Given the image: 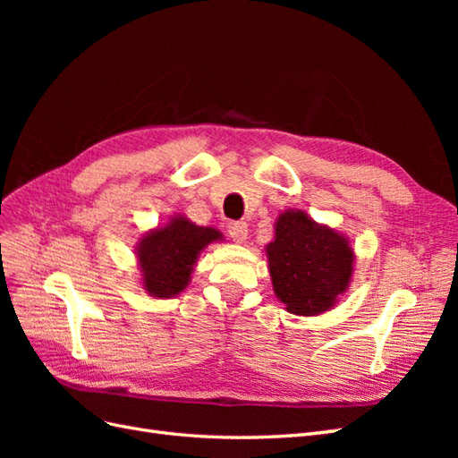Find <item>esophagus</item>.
<instances>
[{"label":"esophagus","mask_w":458,"mask_h":458,"mask_svg":"<svg viewBox=\"0 0 458 458\" xmlns=\"http://www.w3.org/2000/svg\"><path fill=\"white\" fill-rule=\"evenodd\" d=\"M227 233L234 242H244L248 237V225L244 224V221H229Z\"/></svg>","instance_id":"esophagus-1"}]
</instances>
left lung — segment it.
Here are the masks:
<instances>
[{
	"label": "left lung",
	"instance_id": "obj_1",
	"mask_svg": "<svg viewBox=\"0 0 458 458\" xmlns=\"http://www.w3.org/2000/svg\"><path fill=\"white\" fill-rule=\"evenodd\" d=\"M276 298L290 313H323L344 293L353 269L348 241L328 227H318L301 210L284 212L267 246Z\"/></svg>",
	"mask_w": 458,
	"mask_h": 458
}]
</instances>
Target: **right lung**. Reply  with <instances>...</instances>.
Returning <instances> with one entry per match:
<instances>
[{"mask_svg":"<svg viewBox=\"0 0 458 458\" xmlns=\"http://www.w3.org/2000/svg\"><path fill=\"white\" fill-rule=\"evenodd\" d=\"M217 239L221 234L216 229L199 227L185 217H174L164 229L148 233L137 250L147 293L158 298L182 293L199 252Z\"/></svg>","mask_w":458,"mask_h":458,"instance_id":"add662e5","label":"right lung"}]
</instances>
